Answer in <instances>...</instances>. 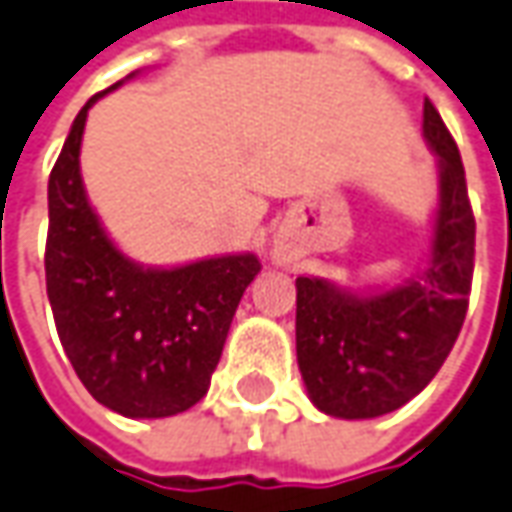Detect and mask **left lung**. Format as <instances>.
<instances>
[{
  "mask_svg": "<svg viewBox=\"0 0 512 512\" xmlns=\"http://www.w3.org/2000/svg\"><path fill=\"white\" fill-rule=\"evenodd\" d=\"M423 137L440 159V210L423 274L375 297L297 277V361L325 415L364 420L401 409L443 367L465 322L476 221L457 142L429 97Z\"/></svg>",
  "mask_w": 512,
  "mask_h": 512,
  "instance_id": "8db88e82",
  "label": "left lung"
}]
</instances>
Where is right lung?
<instances>
[{"mask_svg": "<svg viewBox=\"0 0 512 512\" xmlns=\"http://www.w3.org/2000/svg\"><path fill=\"white\" fill-rule=\"evenodd\" d=\"M106 92L78 111L50 173L47 297L66 356L97 403L125 417H170L207 395L260 260L142 269L117 252L89 207L78 162L86 114Z\"/></svg>", "mask_w": 512, "mask_h": 512, "instance_id": "right-lung-1", "label": "right lung"}]
</instances>
